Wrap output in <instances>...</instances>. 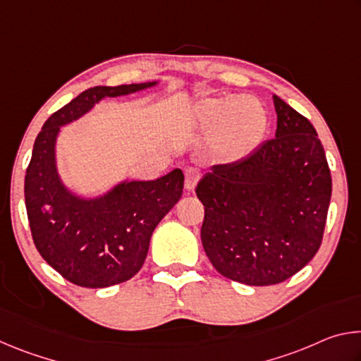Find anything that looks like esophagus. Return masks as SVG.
Segmentation results:
<instances>
[{
	"instance_id": "esophagus-1",
	"label": "esophagus",
	"mask_w": 361,
	"mask_h": 361,
	"mask_svg": "<svg viewBox=\"0 0 361 361\" xmlns=\"http://www.w3.org/2000/svg\"><path fill=\"white\" fill-rule=\"evenodd\" d=\"M200 176H202V173H200V170L197 167H188L186 172H185V186L188 191H192V189L195 188V185H197V181L200 180Z\"/></svg>"
}]
</instances>
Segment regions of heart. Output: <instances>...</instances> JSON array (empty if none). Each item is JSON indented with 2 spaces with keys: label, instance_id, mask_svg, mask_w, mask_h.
<instances>
[{
  "label": "heart",
  "instance_id": "heart-1",
  "mask_svg": "<svg viewBox=\"0 0 361 361\" xmlns=\"http://www.w3.org/2000/svg\"><path fill=\"white\" fill-rule=\"evenodd\" d=\"M194 118L205 133H213V152L221 161L248 156L264 138L269 126L264 106L250 97L231 102L205 99L195 106Z\"/></svg>",
  "mask_w": 361,
  "mask_h": 361
}]
</instances>
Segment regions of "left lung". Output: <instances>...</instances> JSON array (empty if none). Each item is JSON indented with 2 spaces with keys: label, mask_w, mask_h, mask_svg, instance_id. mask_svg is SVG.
<instances>
[{
  "label": "left lung",
  "mask_w": 361,
  "mask_h": 361,
  "mask_svg": "<svg viewBox=\"0 0 361 361\" xmlns=\"http://www.w3.org/2000/svg\"><path fill=\"white\" fill-rule=\"evenodd\" d=\"M272 99L276 137L240 161L213 166L195 188L210 262L226 279L252 286L283 282L314 258L331 199V173L314 126Z\"/></svg>",
  "instance_id": "1"
}]
</instances>
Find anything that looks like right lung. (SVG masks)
<instances>
[{"label": "right lung", "instance_id": "add662e5", "mask_svg": "<svg viewBox=\"0 0 361 361\" xmlns=\"http://www.w3.org/2000/svg\"><path fill=\"white\" fill-rule=\"evenodd\" d=\"M152 84L84 90L54 113L35 140L25 173L30 231L47 264L78 286L106 288L135 276L148 255L152 231L181 197L185 176L175 169L154 181L122 183L102 199H78L56 172L59 127L89 111L103 97L126 95Z\"/></svg>", "mask_w": 361, "mask_h": 361}]
</instances>
